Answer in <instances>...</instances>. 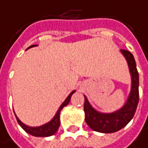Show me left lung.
I'll return each instance as SVG.
<instances>
[{"mask_svg":"<svg viewBox=\"0 0 148 148\" xmlns=\"http://www.w3.org/2000/svg\"><path fill=\"white\" fill-rule=\"evenodd\" d=\"M121 52L127 61L132 78L131 91L125 105L114 113H100L90 105L87 97L84 95L85 121L90 128L96 132L110 134L117 132L126 127L133 119L139 103V73L137 71L135 60L129 51L121 49Z\"/></svg>","mask_w":148,"mask_h":148,"instance_id":"obj_1","label":"left lung"}]
</instances>
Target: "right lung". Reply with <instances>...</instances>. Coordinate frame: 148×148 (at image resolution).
Listing matches in <instances>:
<instances>
[{"instance_id":"right-lung-1","label":"right lung","mask_w":148,"mask_h":148,"mask_svg":"<svg viewBox=\"0 0 148 148\" xmlns=\"http://www.w3.org/2000/svg\"><path fill=\"white\" fill-rule=\"evenodd\" d=\"M35 46H37V45H32V46H30L28 48H30V47H35ZM27 48V49H28ZM75 91L73 90V91H72L71 93H70V95L66 97V99L64 101V102L60 105V107L59 108V109H58V111H57V113L55 114V115L53 116V118L49 121V122H47V123H46V124H44V125H42V126H40V127H28V126H27V125H25L24 123H22L20 120H19V118L16 116V114H15V117H16V120H17V121H18V123H19V125L27 133V134H31V135H33V136H36V137H47V136H51V135H53V134H54L56 132H57V130H58V128H59V127H60V111L62 110V108H64V107H66L68 103H69V101H70V99H71V96L73 95V94L75 93Z\"/></svg>"}]
</instances>
